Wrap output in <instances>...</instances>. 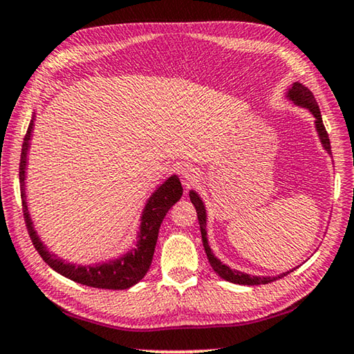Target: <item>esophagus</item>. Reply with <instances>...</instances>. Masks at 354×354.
<instances>
[{
  "label": "esophagus",
  "mask_w": 354,
  "mask_h": 354,
  "mask_svg": "<svg viewBox=\"0 0 354 354\" xmlns=\"http://www.w3.org/2000/svg\"><path fill=\"white\" fill-rule=\"evenodd\" d=\"M181 178H183V181H184L185 185H190V184H194L196 179L200 178V173L196 171V169H194V167H192V165H183Z\"/></svg>",
  "instance_id": "34e87169"
}]
</instances>
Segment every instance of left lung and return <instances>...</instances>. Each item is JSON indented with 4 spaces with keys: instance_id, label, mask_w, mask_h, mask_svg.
I'll return each instance as SVG.
<instances>
[{
    "instance_id": "8db88e82",
    "label": "left lung",
    "mask_w": 354,
    "mask_h": 354,
    "mask_svg": "<svg viewBox=\"0 0 354 354\" xmlns=\"http://www.w3.org/2000/svg\"><path fill=\"white\" fill-rule=\"evenodd\" d=\"M286 98L289 100L292 104H295L298 107H301V109H306L309 113H313V117L315 118L314 120L315 131H317V134H319V139H320L322 147H323V149H325L328 154H331V143H329V137H328V133H326V129H325V124H323L319 104H317V101L314 98L313 92H310L308 87H304L301 82L297 81V82H293L289 88H287ZM189 196H190L192 205H194L195 209H196V215H198V223H200V230H201L203 247H205L209 263H211V267L214 268V272L217 273L220 278H223L225 281H230V283H234V284L259 286V284L272 283V281H277L279 278L286 277V274H289L290 272H293V268H292V270H287V272H283V273L273 274V277H257V274H248V273H243L241 270H234V268L227 267L226 263L221 262L218 257L212 253L211 247H209L207 230H206L207 212H206L205 201L201 200V196L198 195V192L194 190V189L189 192Z\"/></svg>"
}]
</instances>
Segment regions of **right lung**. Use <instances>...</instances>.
I'll use <instances>...</instances> for the list:
<instances>
[{"instance_id":"add662e5","label":"right lung","mask_w":354,"mask_h":354,"mask_svg":"<svg viewBox=\"0 0 354 354\" xmlns=\"http://www.w3.org/2000/svg\"><path fill=\"white\" fill-rule=\"evenodd\" d=\"M35 112H32V118L29 122L25 140L21 147V159H20V192L23 201V212L28 226V232L31 236L35 250L39 251L48 266L53 270L61 273L62 277L68 278L75 283H80L88 287H98V289H111V290H123L129 289L145 277L149 266H151L156 242H158L159 227L162 223L167 212L176 201L183 196V185L176 175H171L159 184L151 195L148 196L145 206L140 214L139 230L136 232V239L131 248L120 256L112 257L104 262L95 263H75L61 259L57 254L46 248L41 242L40 236L34 227V221L31 214L28 211L26 201V170H28V154L31 148V139L34 133Z\"/></svg>"}]
</instances>
